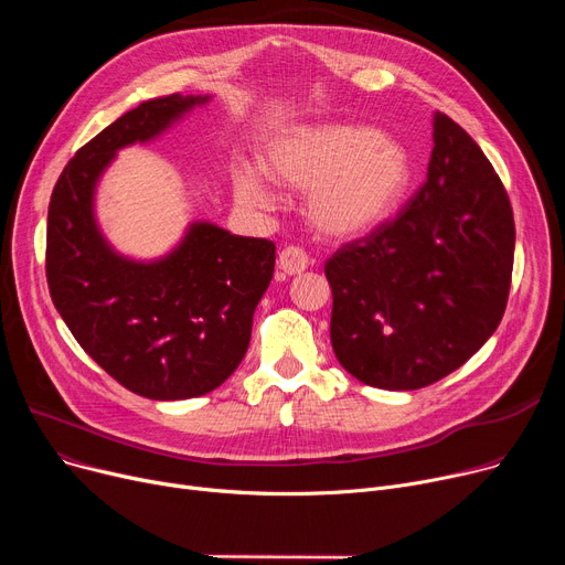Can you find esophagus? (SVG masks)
<instances>
[{
	"instance_id": "34e87169",
	"label": "esophagus",
	"mask_w": 565,
	"mask_h": 565,
	"mask_svg": "<svg viewBox=\"0 0 565 565\" xmlns=\"http://www.w3.org/2000/svg\"><path fill=\"white\" fill-rule=\"evenodd\" d=\"M309 263L311 260H309L307 252L300 247H286V249H281V254L277 258L279 270L286 275H302L309 267Z\"/></svg>"
}]
</instances>
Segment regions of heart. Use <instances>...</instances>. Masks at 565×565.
<instances>
[{
    "instance_id": "heart-1",
    "label": "heart",
    "mask_w": 565,
    "mask_h": 565,
    "mask_svg": "<svg viewBox=\"0 0 565 565\" xmlns=\"http://www.w3.org/2000/svg\"><path fill=\"white\" fill-rule=\"evenodd\" d=\"M265 169L279 185L309 190V224L337 241L377 226L409 181L405 148L375 128L352 124L302 126L277 135L267 146ZM233 190L249 207H270L275 201L270 179L249 162L235 167Z\"/></svg>"
}]
</instances>
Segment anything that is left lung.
<instances>
[{
  "label": "left lung",
  "mask_w": 565,
  "mask_h": 565,
  "mask_svg": "<svg viewBox=\"0 0 565 565\" xmlns=\"http://www.w3.org/2000/svg\"><path fill=\"white\" fill-rule=\"evenodd\" d=\"M433 143L426 183L405 211L324 263L337 360L377 390H422L460 369L509 300V194L447 114H433Z\"/></svg>",
  "instance_id": "left-lung-1"
}]
</instances>
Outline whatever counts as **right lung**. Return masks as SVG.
Returning <instances> with one entry per match:
<instances>
[{
  "label": "right lung",
  "instance_id": "1",
  "mask_svg": "<svg viewBox=\"0 0 565 565\" xmlns=\"http://www.w3.org/2000/svg\"><path fill=\"white\" fill-rule=\"evenodd\" d=\"M213 96L146 100L82 146L52 190L45 273L52 302L100 369L151 401L217 390L243 362L275 245L190 222L153 260L118 254L96 220V190L116 153L164 135Z\"/></svg>",
  "mask_w": 565,
  "mask_h": 565
}]
</instances>
